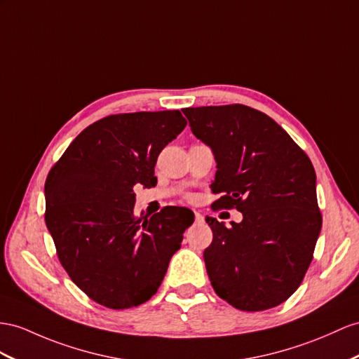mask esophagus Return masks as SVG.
Wrapping results in <instances>:
<instances>
[{
	"label": "esophagus",
	"mask_w": 359,
	"mask_h": 359,
	"mask_svg": "<svg viewBox=\"0 0 359 359\" xmlns=\"http://www.w3.org/2000/svg\"><path fill=\"white\" fill-rule=\"evenodd\" d=\"M194 218H196V223H203L205 218L200 212H194Z\"/></svg>",
	"instance_id": "obj_1"
}]
</instances>
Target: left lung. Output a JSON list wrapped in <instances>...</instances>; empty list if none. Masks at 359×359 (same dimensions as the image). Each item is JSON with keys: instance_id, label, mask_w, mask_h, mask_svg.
I'll return each instance as SVG.
<instances>
[{"instance_id": "left-lung-1", "label": "left lung", "mask_w": 359, "mask_h": 359, "mask_svg": "<svg viewBox=\"0 0 359 359\" xmlns=\"http://www.w3.org/2000/svg\"><path fill=\"white\" fill-rule=\"evenodd\" d=\"M217 161L212 210L236 209L226 227L206 217L212 243L203 253L215 292L241 311L280 305L314 258L321 231L316 171L308 154L261 110L244 104L182 109Z\"/></svg>"}]
</instances>
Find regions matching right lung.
<instances>
[{
	"label": "right lung",
	"instance_id": "add662e5",
	"mask_svg": "<svg viewBox=\"0 0 359 359\" xmlns=\"http://www.w3.org/2000/svg\"><path fill=\"white\" fill-rule=\"evenodd\" d=\"M187 127L179 110L109 115L88 126L45 180V223L57 258L89 299L110 309L156 294L183 232L187 208L133 212V188L156 187L159 153Z\"/></svg>",
	"mask_w": 359,
	"mask_h": 359
}]
</instances>
